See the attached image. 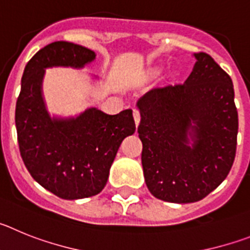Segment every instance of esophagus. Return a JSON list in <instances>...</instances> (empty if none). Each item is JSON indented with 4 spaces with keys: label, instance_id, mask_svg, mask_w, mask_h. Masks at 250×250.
Here are the masks:
<instances>
[{
    "label": "esophagus",
    "instance_id": "esophagus-1",
    "mask_svg": "<svg viewBox=\"0 0 250 250\" xmlns=\"http://www.w3.org/2000/svg\"><path fill=\"white\" fill-rule=\"evenodd\" d=\"M132 115H134V120H135L136 126H138L139 123H140V111H139L138 107H134V109H132Z\"/></svg>",
    "mask_w": 250,
    "mask_h": 250
}]
</instances>
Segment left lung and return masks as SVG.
I'll return each instance as SVG.
<instances>
[{
    "instance_id": "obj_1",
    "label": "left lung",
    "mask_w": 250,
    "mask_h": 250,
    "mask_svg": "<svg viewBox=\"0 0 250 250\" xmlns=\"http://www.w3.org/2000/svg\"><path fill=\"white\" fill-rule=\"evenodd\" d=\"M194 56L184 83L154 87L138 101L145 183L155 198L176 204L199 202L219 187L237 151L230 76L205 52Z\"/></svg>"
}]
</instances>
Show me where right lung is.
Listing matches in <instances>:
<instances>
[{
	"mask_svg": "<svg viewBox=\"0 0 250 250\" xmlns=\"http://www.w3.org/2000/svg\"><path fill=\"white\" fill-rule=\"evenodd\" d=\"M95 52L56 41L36 52L22 75L16 103L17 140L31 176L59 198L83 199L100 193L121 141L135 131L132 110L109 115L96 107L76 118H51L42 98L45 68H81Z\"/></svg>",
	"mask_w": 250,
	"mask_h": 250,
	"instance_id": "right-lung-1",
	"label": "right lung"
}]
</instances>
